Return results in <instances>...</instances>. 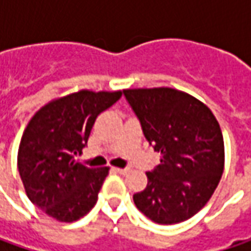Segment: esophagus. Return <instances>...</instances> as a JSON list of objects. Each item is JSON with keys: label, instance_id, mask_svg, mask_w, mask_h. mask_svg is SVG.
<instances>
[{"label": "esophagus", "instance_id": "1", "mask_svg": "<svg viewBox=\"0 0 251 251\" xmlns=\"http://www.w3.org/2000/svg\"><path fill=\"white\" fill-rule=\"evenodd\" d=\"M116 173H120V175H124V173H127L128 172V169L127 168H114L113 169Z\"/></svg>", "mask_w": 251, "mask_h": 251}]
</instances>
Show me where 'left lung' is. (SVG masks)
Instances as JSON below:
<instances>
[{"label":"left lung","mask_w":251,"mask_h":251,"mask_svg":"<svg viewBox=\"0 0 251 251\" xmlns=\"http://www.w3.org/2000/svg\"><path fill=\"white\" fill-rule=\"evenodd\" d=\"M126 100L140 121L160 163L134 204L160 225L196 215L214 194L224 173V137L204 103L172 88L127 89Z\"/></svg>","instance_id":"left-lung-1"}]
</instances>
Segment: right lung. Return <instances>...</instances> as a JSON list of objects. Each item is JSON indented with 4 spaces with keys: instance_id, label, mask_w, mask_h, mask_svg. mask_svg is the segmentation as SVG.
<instances>
[{
    "instance_id": "1",
    "label": "right lung",
    "mask_w": 251,
    "mask_h": 251,
    "mask_svg": "<svg viewBox=\"0 0 251 251\" xmlns=\"http://www.w3.org/2000/svg\"><path fill=\"white\" fill-rule=\"evenodd\" d=\"M121 92L79 91L46 104L25 130L18 170L29 200L49 217L74 222L91 211L109 168L92 169L75 156L85 148L93 123Z\"/></svg>"
}]
</instances>
